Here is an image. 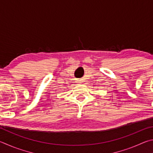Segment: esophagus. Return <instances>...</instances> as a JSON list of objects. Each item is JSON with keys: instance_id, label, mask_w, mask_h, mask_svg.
<instances>
[{"instance_id": "obj_1", "label": "esophagus", "mask_w": 153, "mask_h": 153, "mask_svg": "<svg viewBox=\"0 0 153 153\" xmlns=\"http://www.w3.org/2000/svg\"><path fill=\"white\" fill-rule=\"evenodd\" d=\"M78 82H79V81H78Z\"/></svg>"}]
</instances>
